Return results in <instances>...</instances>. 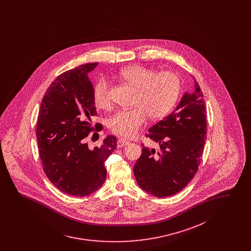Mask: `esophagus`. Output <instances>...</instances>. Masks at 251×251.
<instances>
[{
	"mask_svg": "<svg viewBox=\"0 0 251 251\" xmlns=\"http://www.w3.org/2000/svg\"><path fill=\"white\" fill-rule=\"evenodd\" d=\"M129 141H127V140H125V139H120V140H118V142H117L118 147H124V146H126V145H129Z\"/></svg>",
	"mask_w": 251,
	"mask_h": 251,
	"instance_id": "esophagus-1",
	"label": "esophagus"
}]
</instances>
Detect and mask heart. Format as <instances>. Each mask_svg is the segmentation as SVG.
Instances as JSON below:
<instances>
[{
  "label": "heart",
  "instance_id": "1",
  "mask_svg": "<svg viewBox=\"0 0 251 251\" xmlns=\"http://www.w3.org/2000/svg\"><path fill=\"white\" fill-rule=\"evenodd\" d=\"M121 77L127 84L136 88L131 109L116 112L108 121L112 132L123 137L133 136L145 124L146 117L158 120L168 114L175 106L180 92V80L172 72L156 73L142 65L123 69ZM94 101L99 108L111 106L109 84L105 79L99 80L94 88Z\"/></svg>",
  "mask_w": 251,
  "mask_h": 251
}]
</instances>
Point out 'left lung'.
<instances>
[{"instance_id":"left-lung-1","label":"left lung","mask_w":251,"mask_h":251,"mask_svg":"<svg viewBox=\"0 0 251 251\" xmlns=\"http://www.w3.org/2000/svg\"><path fill=\"white\" fill-rule=\"evenodd\" d=\"M194 79V78H193ZM194 90L185 92L175 110L149 129L159 150L144 146L133 167L137 183L154 197L172 196L193 178L205 145L203 94L194 79Z\"/></svg>"}]
</instances>
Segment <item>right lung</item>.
<instances>
[{"instance_id": "1", "label": "right lung", "mask_w": 251, "mask_h": 251, "mask_svg": "<svg viewBox=\"0 0 251 251\" xmlns=\"http://www.w3.org/2000/svg\"><path fill=\"white\" fill-rule=\"evenodd\" d=\"M97 66V62L87 63L58 76L46 92L38 112V152L46 176L63 193L77 197L102 187L105 162L117 147L113 135L94 148L86 143L94 130L91 117L97 115L88 74ZM99 126L96 130L102 129L96 124Z\"/></svg>"}]
</instances>
